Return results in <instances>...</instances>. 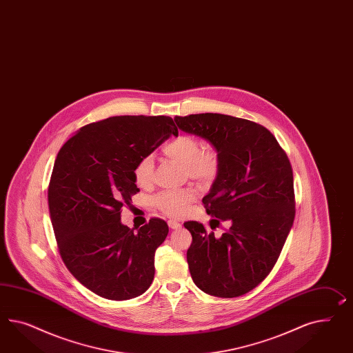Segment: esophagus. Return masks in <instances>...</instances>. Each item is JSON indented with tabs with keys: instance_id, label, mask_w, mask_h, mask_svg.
I'll list each match as a JSON object with an SVG mask.
<instances>
[{
	"instance_id": "34e87169",
	"label": "esophagus",
	"mask_w": 353,
	"mask_h": 353,
	"mask_svg": "<svg viewBox=\"0 0 353 353\" xmlns=\"http://www.w3.org/2000/svg\"><path fill=\"white\" fill-rule=\"evenodd\" d=\"M168 226H170V229L177 230L181 228V223L177 222V221H174V219H170V221H168Z\"/></svg>"
}]
</instances>
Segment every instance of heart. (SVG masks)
I'll return each instance as SVG.
<instances>
[{"mask_svg":"<svg viewBox=\"0 0 353 353\" xmlns=\"http://www.w3.org/2000/svg\"><path fill=\"white\" fill-rule=\"evenodd\" d=\"M163 152L176 162L186 167L189 176L201 182L214 180L219 170V159L214 150H201L198 139L190 134H180L164 145ZM154 161L152 157H143L134 167V182L145 188L152 181ZM196 198V192L190 188L180 190L162 191L155 196V205L164 213L181 217Z\"/></svg>","mask_w":353,"mask_h":353,"instance_id":"heart-1","label":"heart"}]
</instances>
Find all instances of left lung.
I'll return each instance as SVG.
<instances>
[{
  "mask_svg": "<svg viewBox=\"0 0 353 353\" xmlns=\"http://www.w3.org/2000/svg\"><path fill=\"white\" fill-rule=\"evenodd\" d=\"M174 122L217 152L219 173L203 203L208 214L231 223L221 238L199 222L185 223L192 235L186 254L192 281L210 296H243L271 272L293 226L292 165L261 124L219 113Z\"/></svg>",
  "mask_w": 353,
  "mask_h": 353,
  "instance_id": "8db88e82",
  "label": "left lung"
}]
</instances>
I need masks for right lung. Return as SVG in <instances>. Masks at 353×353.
<instances>
[{"mask_svg":"<svg viewBox=\"0 0 353 353\" xmlns=\"http://www.w3.org/2000/svg\"><path fill=\"white\" fill-rule=\"evenodd\" d=\"M177 136L165 115H121L82 127L63 145L48 186V208L60 256L88 290L112 301L141 296L154 279V254L168 226L152 219L137 234L121 222L132 201L134 171Z\"/></svg>","mask_w":353,"mask_h":353,"instance_id":"add662e5","label":"right lung"}]
</instances>
